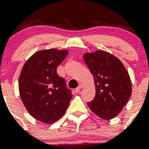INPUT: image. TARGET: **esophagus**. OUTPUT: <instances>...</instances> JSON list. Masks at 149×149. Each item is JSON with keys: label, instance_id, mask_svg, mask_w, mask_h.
<instances>
[{"label": "esophagus", "instance_id": "1", "mask_svg": "<svg viewBox=\"0 0 149 149\" xmlns=\"http://www.w3.org/2000/svg\"><path fill=\"white\" fill-rule=\"evenodd\" d=\"M83 87H84V85H83V84H80L79 85H78V88H76V92H79V90H80V89L83 88Z\"/></svg>", "mask_w": 149, "mask_h": 149}]
</instances>
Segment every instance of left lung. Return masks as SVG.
<instances>
[{"label": "left lung", "mask_w": 149, "mask_h": 149, "mask_svg": "<svg viewBox=\"0 0 149 149\" xmlns=\"http://www.w3.org/2000/svg\"><path fill=\"white\" fill-rule=\"evenodd\" d=\"M84 59L95 78L96 95L88 107L101 118L110 120L122 111L132 94L130 78L123 64L110 53L85 54Z\"/></svg>", "instance_id": "1"}]
</instances>
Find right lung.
Listing matches in <instances>:
<instances>
[{
	"instance_id": "right-lung-1",
	"label": "right lung",
	"mask_w": 149,
	"mask_h": 149,
	"mask_svg": "<svg viewBox=\"0 0 149 149\" xmlns=\"http://www.w3.org/2000/svg\"><path fill=\"white\" fill-rule=\"evenodd\" d=\"M67 54L55 49L39 51L26 62L20 74L19 90L26 109L34 118L47 124L64 116L73 97L66 80L57 72Z\"/></svg>"
}]
</instances>
